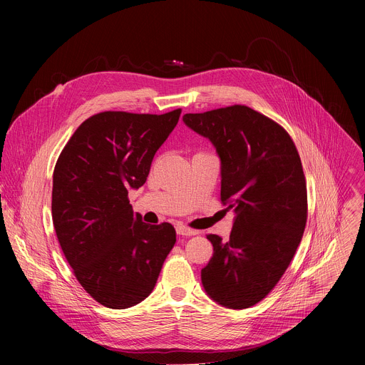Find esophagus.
I'll return each instance as SVG.
<instances>
[{"instance_id": "esophagus-1", "label": "esophagus", "mask_w": 365, "mask_h": 365, "mask_svg": "<svg viewBox=\"0 0 365 365\" xmlns=\"http://www.w3.org/2000/svg\"><path fill=\"white\" fill-rule=\"evenodd\" d=\"M176 232H178L179 235H183V237H192V235H197V234H199V231L192 230V228H187L186 225H182V224L176 227Z\"/></svg>"}]
</instances>
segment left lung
I'll return each instance as SVG.
<instances>
[{
    "label": "left lung",
    "mask_w": 365,
    "mask_h": 365,
    "mask_svg": "<svg viewBox=\"0 0 365 365\" xmlns=\"http://www.w3.org/2000/svg\"><path fill=\"white\" fill-rule=\"evenodd\" d=\"M221 160V200L234 212L230 241L207 235L214 254L200 272L214 302L245 309L277 284L300 244L307 195L302 162L283 127L245 106L185 114Z\"/></svg>",
    "instance_id": "8db88e82"
}]
</instances>
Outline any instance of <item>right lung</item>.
I'll use <instances>...</instances> for the list:
<instances>
[{
	"instance_id": "add662e5",
	"label": "right lung",
	"mask_w": 365,
	"mask_h": 365,
	"mask_svg": "<svg viewBox=\"0 0 365 365\" xmlns=\"http://www.w3.org/2000/svg\"><path fill=\"white\" fill-rule=\"evenodd\" d=\"M180 113H99L78 127L58 159L55 231L78 282L107 307L143 302L176 242L173 225H150L133 212L128 190L145 183Z\"/></svg>"
}]
</instances>
